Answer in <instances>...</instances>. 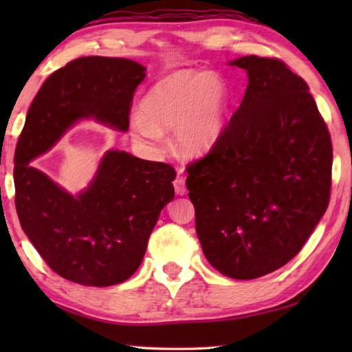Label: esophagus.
<instances>
[{
	"mask_svg": "<svg viewBox=\"0 0 352 352\" xmlns=\"http://www.w3.org/2000/svg\"><path fill=\"white\" fill-rule=\"evenodd\" d=\"M174 188H175V192H177V195H184V194L188 192L186 184H184V178H183V177H180V175H178V177L175 178V182H174Z\"/></svg>",
	"mask_w": 352,
	"mask_h": 352,
	"instance_id": "34e87169",
	"label": "esophagus"
}]
</instances>
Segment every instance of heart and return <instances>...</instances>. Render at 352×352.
<instances>
[{
	"label": "heart",
	"instance_id": "obj_1",
	"mask_svg": "<svg viewBox=\"0 0 352 352\" xmlns=\"http://www.w3.org/2000/svg\"><path fill=\"white\" fill-rule=\"evenodd\" d=\"M228 90L217 74L180 69L155 83L130 118L142 141L160 142L163 129H175V144L184 155H204L226 129Z\"/></svg>",
	"mask_w": 352,
	"mask_h": 352
}]
</instances>
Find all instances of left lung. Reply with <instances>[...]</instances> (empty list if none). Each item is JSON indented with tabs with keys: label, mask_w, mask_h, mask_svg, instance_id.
<instances>
[{
	"label": "left lung",
	"mask_w": 352,
	"mask_h": 352,
	"mask_svg": "<svg viewBox=\"0 0 352 352\" xmlns=\"http://www.w3.org/2000/svg\"><path fill=\"white\" fill-rule=\"evenodd\" d=\"M247 91L222 138L188 168L195 230L222 275L254 279L295 258L326 212L332 144L307 83L278 58L245 56Z\"/></svg>",
	"instance_id": "8db88e82"
}]
</instances>
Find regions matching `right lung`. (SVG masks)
<instances>
[{
	"label": "right lung",
	"mask_w": 352,
	"mask_h": 352,
	"mask_svg": "<svg viewBox=\"0 0 352 352\" xmlns=\"http://www.w3.org/2000/svg\"><path fill=\"white\" fill-rule=\"evenodd\" d=\"M144 77L146 67L130 58L80 57L47 77L28 110L14 158L16 214L41 258L68 281L107 287L133 275L175 197V170L110 148L88 186L71 194L31 162L80 121L126 133Z\"/></svg>",
	"instance_id": "right-lung-1"
}]
</instances>
